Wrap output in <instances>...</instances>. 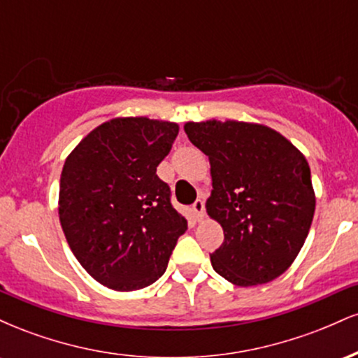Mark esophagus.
<instances>
[{
  "mask_svg": "<svg viewBox=\"0 0 358 358\" xmlns=\"http://www.w3.org/2000/svg\"><path fill=\"white\" fill-rule=\"evenodd\" d=\"M192 210H193V213H195L196 220H202L203 215H205V202H203V200L196 199L192 205Z\"/></svg>",
  "mask_w": 358,
  "mask_h": 358,
  "instance_id": "esophagus-1",
  "label": "esophagus"
}]
</instances>
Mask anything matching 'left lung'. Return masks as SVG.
Returning a JSON list of instances; mask_svg holds the SVG:
<instances>
[{"instance_id": "left-lung-1", "label": "left lung", "mask_w": 358, "mask_h": 358, "mask_svg": "<svg viewBox=\"0 0 358 358\" xmlns=\"http://www.w3.org/2000/svg\"><path fill=\"white\" fill-rule=\"evenodd\" d=\"M185 133L210 159L207 213L224 229V242L210 254L213 271L244 287L281 276L305 244L315 213L305 156L261 124L187 122Z\"/></svg>"}]
</instances>
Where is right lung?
Instances as JSON below:
<instances>
[{
	"label": "right lung",
	"instance_id": "1",
	"mask_svg": "<svg viewBox=\"0 0 358 358\" xmlns=\"http://www.w3.org/2000/svg\"><path fill=\"white\" fill-rule=\"evenodd\" d=\"M178 124L117 117L90 131L65 159L59 215L82 268L101 285L134 291L163 276L187 219L156 166Z\"/></svg>",
	"mask_w": 358,
	"mask_h": 358
}]
</instances>
